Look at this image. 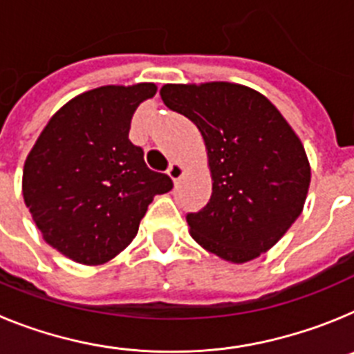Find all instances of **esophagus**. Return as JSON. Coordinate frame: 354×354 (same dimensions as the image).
Wrapping results in <instances>:
<instances>
[{
    "label": "esophagus",
    "mask_w": 354,
    "mask_h": 354,
    "mask_svg": "<svg viewBox=\"0 0 354 354\" xmlns=\"http://www.w3.org/2000/svg\"><path fill=\"white\" fill-rule=\"evenodd\" d=\"M184 174V167L180 165V162H171L170 167H168V175H170V179L174 180V183H177V180L183 177Z\"/></svg>",
    "instance_id": "obj_1"
}]
</instances>
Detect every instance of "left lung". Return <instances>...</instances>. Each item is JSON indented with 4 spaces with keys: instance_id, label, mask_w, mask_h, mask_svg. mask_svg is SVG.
<instances>
[{
    "instance_id": "8db88e82",
    "label": "left lung",
    "mask_w": 354,
    "mask_h": 354,
    "mask_svg": "<svg viewBox=\"0 0 354 354\" xmlns=\"http://www.w3.org/2000/svg\"><path fill=\"white\" fill-rule=\"evenodd\" d=\"M162 102L198 127L212 195L186 221L202 248L234 264L257 259L303 211L310 165L301 142L262 93L236 83L165 84Z\"/></svg>"
}]
</instances>
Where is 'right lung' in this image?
<instances>
[{
	"instance_id": "add662e5",
	"label": "right lung",
	"mask_w": 354,
	"mask_h": 354,
	"mask_svg": "<svg viewBox=\"0 0 354 354\" xmlns=\"http://www.w3.org/2000/svg\"><path fill=\"white\" fill-rule=\"evenodd\" d=\"M154 83L108 84L74 97L44 127L23 171L24 204L48 245L80 264H104L138 234L156 195L174 183L129 140Z\"/></svg>"
}]
</instances>
